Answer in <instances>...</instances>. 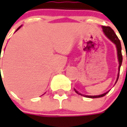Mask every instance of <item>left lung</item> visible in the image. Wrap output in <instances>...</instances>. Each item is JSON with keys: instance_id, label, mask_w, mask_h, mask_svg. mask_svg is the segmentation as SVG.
<instances>
[{"instance_id": "left-lung-1", "label": "left lung", "mask_w": 127, "mask_h": 127, "mask_svg": "<svg viewBox=\"0 0 127 127\" xmlns=\"http://www.w3.org/2000/svg\"><path fill=\"white\" fill-rule=\"evenodd\" d=\"M102 29L103 31V32L105 33V34L106 35L108 38H109L111 41H112L114 43H115L116 46V48H117V52H118V61H119V67H118V69H119V73H120V66H121V64H122V62H123V55H122V52H121V50H122V47H121V44H120V41L119 39L118 38V36H116V34H115L114 31L112 30L109 26H102ZM119 73L118 75L117 80L116 83L117 82L118 80V77H119ZM75 90V89H74ZM75 91L76 92V93L79 94L80 95L84 96L86 97H88V98H100V97H102V96H104L108 92H107L105 93H103V95H96V96H88V95H84L82 94L79 93L76 90H75Z\"/></svg>"}]
</instances>
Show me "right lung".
Returning <instances> with one entry per match:
<instances>
[{
	"label": "right lung",
	"mask_w": 127,
	"mask_h": 127,
	"mask_svg": "<svg viewBox=\"0 0 127 127\" xmlns=\"http://www.w3.org/2000/svg\"><path fill=\"white\" fill-rule=\"evenodd\" d=\"M20 27H19V28H18V29H17V30H16V31H18V29H20Z\"/></svg>",
	"instance_id": "add662e5"
}]
</instances>
